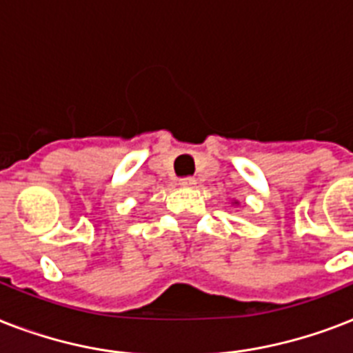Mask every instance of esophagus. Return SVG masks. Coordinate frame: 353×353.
<instances>
[{"label":"esophagus","mask_w":353,"mask_h":353,"mask_svg":"<svg viewBox=\"0 0 353 353\" xmlns=\"http://www.w3.org/2000/svg\"><path fill=\"white\" fill-rule=\"evenodd\" d=\"M179 185L185 186V188H192V186L197 185V181L194 177H183V179H179Z\"/></svg>","instance_id":"esophagus-1"}]
</instances>
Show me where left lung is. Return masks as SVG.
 Returning <instances> with one entry per match:
<instances>
[{
    "mask_svg": "<svg viewBox=\"0 0 353 353\" xmlns=\"http://www.w3.org/2000/svg\"><path fill=\"white\" fill-rule=\"evenodd\" d=\"M232 205H239V201H237V199H232Z\"/></svg>",
    "mask_w": 353,
    "mask_h": 353,
    "instance_id": "1",
    "label": "left lung"
}]
</instances>
